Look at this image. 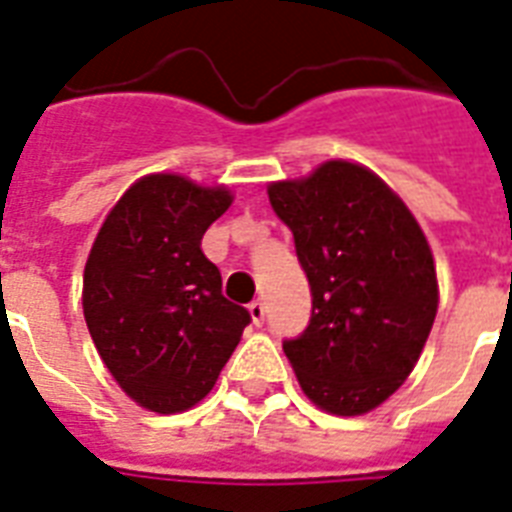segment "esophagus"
Wrapping results in <instances>:
<instances>
[{
	"label": "esophagus",
	"instance_id": "esophagus-1",
	"mask_svg": "<svg viewBox=\"0 0 512 512\" xmlns=\"http://www.w3.org/2000/svg\"><path fill=\"white\" fill-rule=\"evenodd\" d=\"M248 312H251V320L256 323V326H261L264 323V318H267V307H264V301L256 299L248 304Z\"/></svg>",
	"mask_w": 512,
	"mask_h": 512
}]
</instances>
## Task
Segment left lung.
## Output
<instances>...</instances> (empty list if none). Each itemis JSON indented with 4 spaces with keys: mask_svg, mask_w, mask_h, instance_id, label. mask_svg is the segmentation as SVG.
<instances>
[{
    "mask_svg": "<svg viewBox=\"0 0 512 512\" xmlns=\"http://www.w3.org/2000/svg\"><path fill=\"white\" fill-rule=\"evenodd\" d=\"M267 192L312 291L310 323L283 352L315 406L366 414L411 374L433 328L438 280L425 232L398 194L355 162H323Z\"/></svg>",
    "mask_w": 512,
    "mask_h": 512,
    "instance_id": "1",
    "label": "left lung"
}]
</instances>
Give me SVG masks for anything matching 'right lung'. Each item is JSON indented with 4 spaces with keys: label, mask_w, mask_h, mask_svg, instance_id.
Segmentation results:
<instances>
[{
    "label": "right lung",
    "mask_w": 512,
    "mask_h": 512,
    "mask_svg": "<svg viewBox=\"0 0 512 512\" xmlns=\"http://www.w3.org/2000/svg\"><path fill=\"white\" fill-rule=\"evenodd\" d=\"M229 205L224 186L144 176L87 256L82 307L95 350L122 390L157 414L205 398L251 323V312L221 293L219 267L200 248Z\"/></svg>",
    "instance_id": "add662e5"
}]
</instances>
